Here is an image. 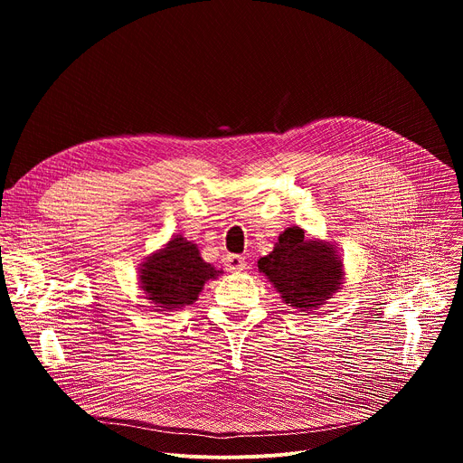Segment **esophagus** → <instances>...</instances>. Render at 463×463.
I'll use <instances>...</instances> for the list:
<instances>
[{
  "mask_svg": "<svg viewBox=\"0 0 463 463\" xmlns=\"http://www.w3.org/2000/svg\"><path fill=\"white\" fill-rule=\"evenodd\" d=\"M225 269L227 271H234V273H238V271H243L245 269V266H247V263H245V258L241 256V254H227L225 256Z\"/></svg>",
  "mask_w": 463,
  "mask_h": 463,
  "instance_id": "34e87169",
  "label": "esophagus"
}]
</instances>
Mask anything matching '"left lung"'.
I'll return each mask as SVG.
<instances>
[{
	"label": "left lung",
	"mask_w": 463,
	"mask_h": 463,
	"mask_svg": "<svg viewBox=\"0 0 463 463\" xmlns=\"http://www.w3.org/2000/svg\"><path fill=\"white\" fill-rule=\"evenodd\" d=\"M258 271L280 293L284 304L300 315H317L345 286V260L327 240L306 238L300 227H288Z\"/></svg>",
	"instance_id": "left-lung-1"
}]
</instances>
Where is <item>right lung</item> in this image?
I'll list each match as a JSON object with an SVG mask.
<instances>
[{
    "mask_svg": "<svg viewBox=\"0 0 463 463\" xmlns=\"http://www.w3.org/2000/svg\"><path fill=\"white\" fill-rule=\"evenodd\" d=\"M222 275L223 269L207 263L194 241L174 234L139 263L137 284L156 311H177L192 306L205 284Z\"/></svg>",
    "mask_w": 463,
    "mask_h": 463,
    "instance_id": "right-lung-1",
    "label": "right lung"
}]
</instances>
